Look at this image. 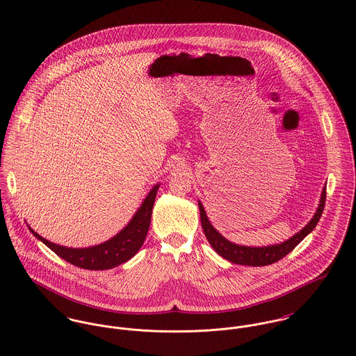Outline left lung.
Masks as SVG:
<instances>
[{
	"mask_svg": "<svg viewBox=\"0 0 356 356\" xmlns=\"http://www.w3.org/2000/svg\"><path fill=\"white\" fill-rule=\"evenodd\" d=\"M325 202H326V188H323L322 195H321V202L319 205L312 216V219L305 225V227L296 233L293 237L289 240L275 244V245H268V247H244V245H237L226 240L216 229L211 225V222L207 218V213L204 211L203 204L199 202V208H200V219H202V226H203L204 234L211 244V247L216 251V254H220L226 260L236 263V264H243V266H268L273 264L278 260H281L284 256L292 252L303 240L305 236L309 234L315 226L318 225L321 215L325 208Z\"/></svg>",
	"mask_w": 356,
	"mask_h": 356,
	"instance_id": "obj_1",
	"label": "left lung"
}]
</instances>
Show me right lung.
<instances>
[{
	"label": "right lung",
	"mask_w": 356,
	"mask_h": 356,
	"mask_svg": "<svg viewBox=\"0 0 356 356\" xmlns=\"http://www.w3.org/2000/svg\"><path fill=\"white\" fill-rule=\"evenodd\" d=\"M159 189V184L154 185L149 195L133 216V219L127 223V226L118 233L111 240L102 243L100 245H95L90 248H67L51 241L45 240L40 234H37L33 229L30 232L41 240L48 248L61 259L67 260L68 263L86 268V270H108L113 268L127 260H130L138 250L143 247L147 233L151 225L153 204L156 199V193Z\"/></svg>",
	"instance_id": "1"
}]
</instances>
